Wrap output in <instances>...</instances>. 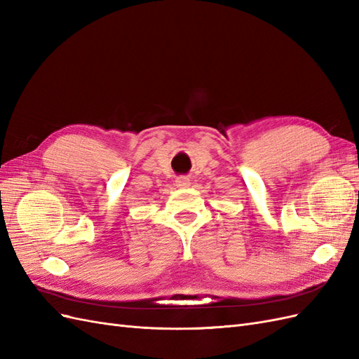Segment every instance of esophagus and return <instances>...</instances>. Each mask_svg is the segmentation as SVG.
Returning a JSON list of instances; mask_svg holds the SVG:
<instances>
[{"mask_svg":"<svg viewBox=\"0 0 359 359\" xmlns=\"http://www.w3.org/2000/svg\"><path fill=\"white\" fill-rule=\"evenodd\" d=\"M175 184H177V187H187L189 184H190V180L186 175H181V177H178L175 180Z\"/></svg>","mask_w":359,"mask_h":359,"instance_id":"obj_1","label":"esophagus"}]
</instances>
